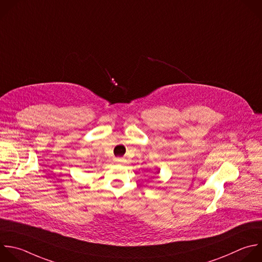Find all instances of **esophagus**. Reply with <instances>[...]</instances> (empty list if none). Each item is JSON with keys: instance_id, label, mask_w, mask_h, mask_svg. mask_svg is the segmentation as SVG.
Wrapping results in <instances>:
<instances>
[{"instance_id": "1", "label": "esophagus", "mask_w": 262, "mask_h": 262, "mask_svg": "<svg viewBox=\"0 0 262 262\" xmlns=\"http://www.w3.org/2000/svg\"><path fill=\"white\" fill-rule=\"evenodd\" d=\"M116 161H118V162H123L124 159H123V158H116Z\"/></svg>"}]
</instances>
